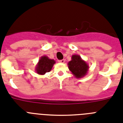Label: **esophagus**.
I'll list each match as a JSON object with an SVG mask.
<instances>
[{
	"instance_id": "obj_1",
	"label": "esophagus",
	"mask_w": 123,
	"mask_h": 123,
	"mask_svg": "<svg viewBox=\"0 0 123 123\" xmlns=\"http://www.w3.org/2000/svg\"><path fill=\"white\" fill-rule=\"evenodd\" d=\"M65 60H59V62L60 63H65Z\"/></svg>"
}]
</instances>
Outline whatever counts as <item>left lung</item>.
Returning a JSON list of instances; mask_svg holds the SVG:
<instances>
[{
  "label": "left lung",
  "instance_id": "left-lung-1",
  "mask_svg": "<svg viewBox=\"0 0 123 123\" xmlns=\"http://www.w3.org/2000/svg\"><path fill=\"white\" fill-rule=\"evenodd\" d=\"M70 71L76 78H81L85 76L89 70V66L79 55H73L72 60L68 63Z\"/></svg>",
  "mask_w": 123,
  "mask_h": 123
}]
</instances>
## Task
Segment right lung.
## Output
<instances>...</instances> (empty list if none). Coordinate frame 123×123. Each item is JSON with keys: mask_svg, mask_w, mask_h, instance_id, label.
<instances>
[{"mask_svg": "<svg viewBox=\"0 0 123 123\" xmlns=\"http://www.w3.org/2000/svg\"><path fill=\"white\" fill-rule=\"evenodd\" d=\"M55 61L53 59H50L47 56H41L38 62L35 67V72L40 75H43L47 72L51 71Z\"/></svg>", "mask_w": 123, "mask_h": 123, "instance_id": "right-lung-1", "label": "right lung"}]
</instances>
